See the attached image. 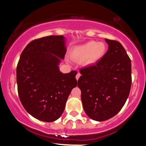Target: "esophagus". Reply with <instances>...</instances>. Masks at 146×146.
I'll return each instance as SVG.
<instances>
[{
    "label": "esophagus",
    "mask_w": 146,
    "mask_h": 146,
    "mask_svg": "<svg viewBox=\"0 0 146 146\" xmlns=\"http://www.w3.org/2000/svg\"><path fill=\"white\" fill-rule=\"evenodd\" d=\"M80 75H81V74H80V73H78V74H77V75H76V76H75V78H76V80H79V78H80Z\"/></svg>",
    "instance_id": "obj_1"
}]
</instances>
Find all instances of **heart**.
<instances>
[{
  "mask_svg": "<svg viewBox=\"0 0 146 146\" xmlns=\"http://www.w3.org/2000/svg\"><path fill=\"white\" fill-rule=\"evenodd\" d=\"M106 45L103 42L88 41L84 44L75 46L71 52L72 59L83 60L86 65H93L104 56Z\"/></svg>",
  "mask_w": 146,
  "mask_h": 146,
  "instance_id": "heart-1",
  "label": "heart"
}]
</instances>
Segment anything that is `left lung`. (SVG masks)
Wrapping results in <instances>:
<instances>
[{
    "label": "left lung",
    "mask_w": 146,
    "mask_h": 146,
    "mask_svg": "<svg viewBox=\"0 0 146 146\" xmlns=\"http://www.w3.org/2000/svg\"><path fill=\"white\" fill-rule=\"evenodd\" d=\"M108 49L95 65L80 69L78 81L86 115L103 121L116 115L131 88V60L119 42L105 39Z\"/></svg>",
    "instance_id": "8db88e82"
}]
</instances>
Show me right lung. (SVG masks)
I'll return each instance as SVG.
<instances>
[{
	"label": "right lung",
	"instance_id": "right-lung-1",
	"mask_svg": "<svg viewBox=\"0 0 146 146\" xmlns=\"http://www.w3.org/2000/svg\"><path fill=\"white\" fill-rule=\"evenodd\" d=\"M66 52L63 36L31 41L22 52L16 68L20 100L31 116L42 121L58 119L64 112L77 71L62 73L59 64Z\"/></svg>",
	"mask_w": 146,
	"mask_h": 146
}]
</instances>
